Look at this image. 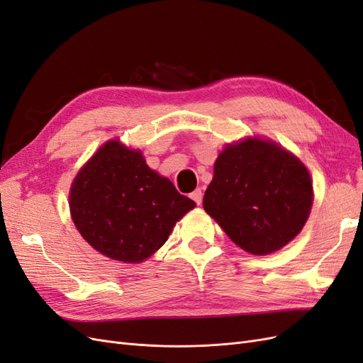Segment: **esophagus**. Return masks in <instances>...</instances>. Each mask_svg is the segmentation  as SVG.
<instances>
[{
    "mask_svg": "<svg viewBox=\"0 0 363 363\" xmlns=\"http://www.w3.org/2000/svg\"><path fill=\"white\" fill-rule=\"evenodd\" d=\"M191 199L196 203V204H201L203 203V192H201V189H195L192 194H191Z\"/></svg>",
    "mask_w": 363,
    "mask_h": 363,
    "instance_id": "esophagus-1",
    "label": "esophagus"
}]
</instances>
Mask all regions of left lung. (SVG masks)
Here are the masks:
<instances>
[{
    "mask_svg": "<svg viewBox=\"0 0 363 363\" xmlns=\"http://www.w3.org/2000/svg\"><path fill=\"white\" fill-rule=\"evenodd\" d=\"M312 201L298 159L269 140L245 139L218 156L203 207L238 247L265 256L301 232Z\"/></svg>",
    "mask_w": 363,
    "mask_h": 363,
    "instance_id": "left-lung-1",
    "label": "left lung"
}]
</instances>
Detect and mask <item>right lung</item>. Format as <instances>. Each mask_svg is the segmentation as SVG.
I'll return each mask as SVG.
<instances>
[{"mask_svg":"<svg viewBox=\"0 0 363 363\" xmlns=\"http://www.w3.org/2000/svg\"><path fill=\"white\" fill-rule=\"evenodd\" d=\"M195 203L148 168L140 151L107 142L77 174L72 221L101 255L138 263L156 252Z\"/></svg>","mask_w":363,"mask_h":363,"instance_id":"obj_1","label":"right lung"}]
</instances>
